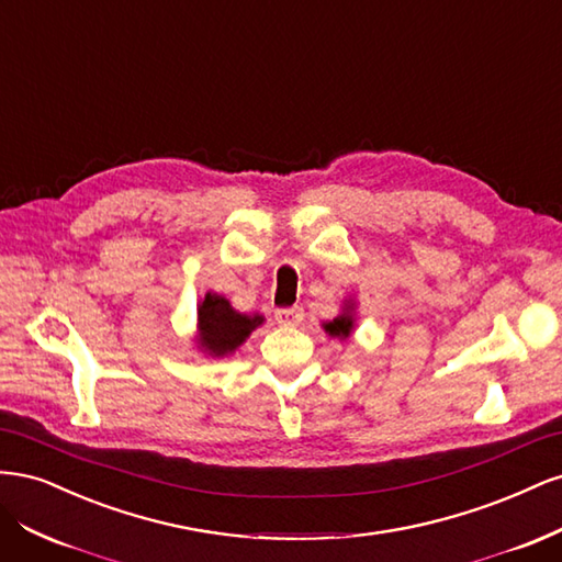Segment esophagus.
I'll use <instances>...</instances> for the list:
<instances>
[{
    "instance_id": "34e87169",
    "label": "esophagus",
    "mask_w": 562,
    "mask_h": 562,
    "mask_svg": "<svg viewBox=\"0 0 562 562\" xmlns=\"http://www.w3.org/2000/svg\"><path fill=\"white\" fill-rule=\"evenodd\" d=\"M274 318L279 326H297V323L304 318L302 307H283L274 312Z\"/></svg>"
}]
</instances>
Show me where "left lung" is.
Segmentation results:
<instances>
[{
    "label": "left lung",
    "mask_w": 562,
    "mask_h": 562,
    "mask_svg": "<svg viewBox=\"0 0 562 562\" xmlns=\"http://www.w3.org/2000/svg\"><path fill=\"white\" fill-rule=\"evenodd\" d=\"M353 321H356V318H353V302L347 300L342 314L335 316V318L328 321V323H323V330H326V333L333 335V337L347 339V337L351 335V330H353Z\"/></svg>",
    "instance_id": "1"
}]
</instances>
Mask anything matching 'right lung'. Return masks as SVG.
I'll list each match as a JSON object with an SVG mask.
<instances>
[{
  "label": "right lung",
  "instance_id": "obj_1",
  "mask_svg": "<svg viewBox=\"0 0 562 562\" xmlns=\"http://www.w3.org/2000/svg\"><path fill=\"white\" fill-rule=\"evenodd\" d=\"M199 335L196 342L199 347L206 351L209 356H227L239 349L246 337L260 326L265 321L260 314H241L236 312L229 300L217 295V293H206V297L199 304Z\"/></svg>",
  "mask_w": 562,
  "mask_h": 562
}]
</instances>
